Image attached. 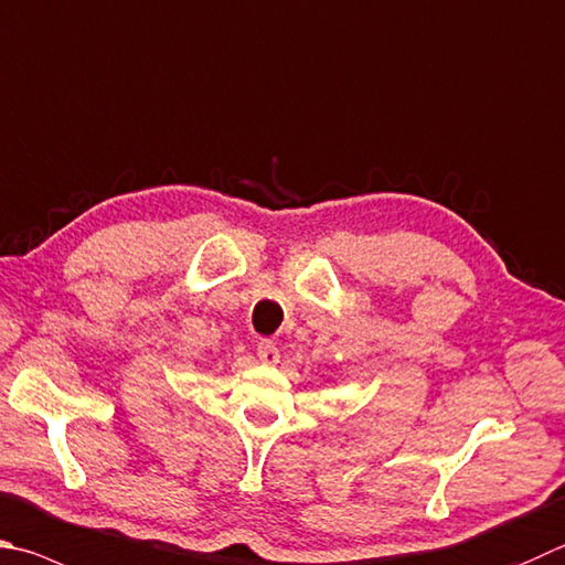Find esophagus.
Wrapping results in <instances>:
<instances>
[{
    "label": "esophagus",
    "instance_id": "1",
    "mask_svg": "<svg viewBox=\"0 0 565 565\" xmlns=\"http://www.w3.org/2000/svg\"><path fill=\"white\" fill-rule=\"evenodd\" d=\"M256 355H259V361L266 363V365L279 363V348H276L274 341H259V343H256Z\"/></svg>",
    "mask_w": 565,
    "mask_h": 565
}]
</instances>
